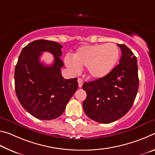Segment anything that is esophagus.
I'll return each instance as SVG.
<instances>
[{
    "label": "esophagus",
    "mask_w": 155,
    "mask_h": 155,
    "mask_svg": "<svg viewBox=\"0 0 155 155\" xmlns=\"http://www.w3.org/2000/svg\"><path fill=\"white\" fill-rule=\"evenodd\" d=\"M78 87H82L83 85V80L81 78H78Z\"/></svg>",
    "instance_id": "34e87169"
}]
</instances>
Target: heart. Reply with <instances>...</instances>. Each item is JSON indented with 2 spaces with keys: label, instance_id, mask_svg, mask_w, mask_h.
Listing matches in <instances>:
<instances>
[{
  "label": "heart",
  "instance_id": "1",
  "mask_svg": "<svg viewBox=\"0 0 155 155\" xmlns=\"http://www.w3.org/2000/svg\"><path fill=\"white\" fill-rule=\"evenodd\" d=\"M120 51L113 43L84 46L72 55V61L66 59L68 67L77 73L81 68L87 67L89 77L94 79L105 77L111 72L118 61Z\"/></svg>",
  "mask_w": 155,
  "mask_h": 155
}]
</instances>
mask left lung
Returning a JSON list of instances; mask_svg holds the SVG:
<instances>
[{
    "mask_svg": "<svg viewBox=\"0 0 155 155\" xmlns=\"http://www.w3.org/2000/svg\"><path fill=\"white\" fill-rule=\"evenodd\" d=\"M122 52L120 64L103 78L85 82L87 93L83 107L88 117L103 124L121 118L134 103L139 87L137 58L124 45L117 44Z\"/></svg>",
    "mask_w": 155,
    "mask_h": 155,
    "instance_id": "left-lung-1",
    "label": "left lung"
}]
</instances>
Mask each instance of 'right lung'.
I'll list each match as a JSON object with an SVG mask.
<instances>
[{
    "label": "right lung",
    "instance_id": "add662e5",
    "mask_svg": "<svg viewBox=\"0 0 155 155\" xmlns=\"http://www.w3.org/2000/svg\"><path fill=\"white\" fill-rule=\"evenodd\" d=\"M62 48L57 42L38 40L23 48L18 57L14 73L15 93L23 108L38 119L59 117L78 89L77 78L65 79L61 75ZM44 51L54 55L52 65L39 61Z\"/></svg>",
    "mask_w": 155,
    "mask_h": 155
}]
</instances>
